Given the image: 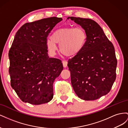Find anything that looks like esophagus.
I'll return each mask as SVG.
<instances>
[{
	"mask_svg": "<svg viewBox=\"0 0 128 128\" xmlns=\"http://www.w3.org/2000/svg\"><path fill=\"white\" fill-rule=\"evenodd\" d=\"M62 64H63V66H64V67H67V64H68L67 61L64 60V61H62Z\"/></svg>",
	"mask_w": 128,
	"mask_h": 128,
	"instance_id": "34e87169",
	"label": "esophagus"
}]
</instances>
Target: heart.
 <instances>
[{
  "label": "heart",
  "instance_id": "obj_1",
  "mask_svg": "<svg viewBox=\"0 0 128 128\" xmlns=\"http://www.w3.org/2000/svg\"><path fill=\"white\" fill-rule=\"evenodd\" d=\"M87 34L82 27H65L56 29L51 37L46 40V46L51 54L57 51L60 45L61 52L68 56H75L82 51L86 44Z\"/></svg>",
  "mask_w": 128,
  "mask_h": 128
}]
</instances>
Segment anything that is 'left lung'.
<instances>
[{
    "label": "left lung",
    "mask_w": 128,
    "mask_h": 128,
    "mask_svg": "<svg viewBox=\"0 0 128 128\" xmlns=\"http://www.w3.org/2000/svg\"><path fill=\"white\" fill-rule=\"evenodd\" d=\"M69 18L84 29L88 36L83 50L68 61L72 88L81 99H98L110 91L116 79L114 47L94 21L72 16Z\"/></svg>",
    "instance_id": "8db88e82"
}]
</instances>
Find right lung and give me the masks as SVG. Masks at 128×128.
<instances>
[{
	"mask_svg": "<svg viewBox=\"0 0 128 128\" xmlns=\"http://www.w3.org/2000/svg\"><path fill=\"white\" fill-rule=\"evenodd\" d=\"M62 20L51 17L26 23L16 33L9 51L10 85L22 102L40 104L53 96L54 80L63 70L61 61L50 58L48 34Z\"/></svg>",
	"mask_w": 128,
	"mask_h": 128,
	"instance_id": "obj_1",
	"label": "right lung"
}]
</instances>
